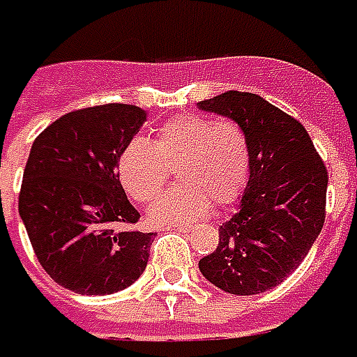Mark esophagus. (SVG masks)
<instances>
[{
    "mask_svg": "<svg viewBox=\"0 0 357 357\" xmlns=\"http://www.w3.org/2000/svg\"><path fill=\"white\" fill-rule=\"evenodd\" d=\"M166 230L168 231H183V234H185V231H189V228H187V226H168Z\"/></svg>",
    "mask_w": 357,
    "mask_h": 357,
    "instance_id": "obj_1",
    "label": "esophagus"
}]
</instances>
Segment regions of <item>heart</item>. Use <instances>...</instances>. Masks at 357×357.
Masks as SVG:
<instances>
[{"label": "heart", "mask_w": 357, "mask_h": 357, "mask_svg": "<svg viewBox=\"0 0 357 357\" xmlns=\"http://www.w3.org/2000/svg\"><path fill=\"white\" fill-rule=\"evenodd\" d=\"M178 172L179 185L151 208L154 224H189L211 201L234 203L248 185L251 154L243 129L230 119L185 116L162 123L153 143L133 139L118 160L121 185L137 203H151Z\"/></svg>", "instance_id": "obj_1"}]
</instances>
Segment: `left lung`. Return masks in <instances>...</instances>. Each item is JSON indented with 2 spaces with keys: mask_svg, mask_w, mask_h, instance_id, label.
<instances>
[{
  "mask_svg": "<svg viewBox=\"0 0 357 357\" xmlns=\"http://www.w3.org/2000/svg\"><path fill=\"white\" fill-rule=\"evenodd\" d=\"M199 108L234 119L251 154L238 211L222 224L218 245L199 268L228 294L271 290L301 265L321 234L328 172L305 127L259 94L222 92Z\"/></svg>",
  "mask_w": 357,
  "mask_h": 357,
  "instance_id": "1",
  "label": "left lung"
}]
</instances>
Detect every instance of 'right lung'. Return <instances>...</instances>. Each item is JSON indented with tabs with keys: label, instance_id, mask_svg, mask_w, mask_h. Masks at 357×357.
I'll return each mask as SVG.
<instances>
[{
	"label": "right lung",
	"instance_id": "right-lung-1",
	"mask_svg": "<svg viewBox=\"0 0 357 357\" xmlns=\"http://www.w3.org/2000/svg\"><path fill=\"white\" fill-rule=\"evenodd\" d=\"M144 121L139 106L102 104L61 116L32 144L19 214L42 268L67 290L116 294L146 268L154 234L131 230L141 214L118 174Z\"/></svg>",
	"mask_w": 357,
	"mask_h": 357
}]
</instances>
